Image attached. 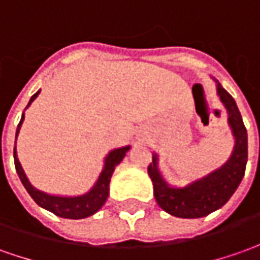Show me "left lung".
<instances>
[{
    "label": "left lung",
    "instance_id": "left-lung-1",
    "mask_svg": "<svg viewBox=\"0 0 260 260\" xmlns=\"http://www.w3.org/2000/svg\"><path fill=\"white\" fill-rule=\"evenodd\" d=\"M212 79L216 84L219 100L226 109L228 125L235 139L234 149L226 162L183 186L171 185L164 178L159 169V156L156 152L152 153V162L148 167L156 204L176 218H204L220 209L238 189L246 169L248 132L242 121L241 112L232 95L220 85L218 79Z\"/></svg>",
    "mask_w": 260,
    "mask_h": 260
}]
</instances>
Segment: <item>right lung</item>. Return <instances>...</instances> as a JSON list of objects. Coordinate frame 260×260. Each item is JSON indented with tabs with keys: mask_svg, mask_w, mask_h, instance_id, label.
<instances>
[{
	"mask_svg": "<svg viewBox=\"0 0 260 260\" xmlns=\"http://www.w3.org/2000/svg\"><path fill=\"white\" fill-rule=\"evenodd\" d=\"M40 92H41V89L34 93L26 108L32 104L35 98L40 95ZM24 118H25V115L22 112L21 121H19L18 126H17V134H15L14 162H15V169H17L19 179L22 182L26 192L29 193V197L37 202V205H40L41 208L52 212L54 215L61 216V218L84 219L88 218V216H92L93 213H96V212L100 211L101 208L104 206V204L107 202L108 195H109V182H111L112 174L115 171L116 165H119L122 162L126 152L131 149V145H126V146H122V148H115V149L108 152L105 159H104V168L101 171L100 176L95 181L92 188L88 192L82 193V195H74V197H68V195H51V193L42 192V190L37 189L35 186H32L29 179L26 178L21 164H19L18 155H17V137H18L19 129L22 126Z\"/></svg>",
	"mask_w": 260,
	"mask_h": 260,
	"instance_id": "add662e5",
	"label": "right lung"
}]
</instances>
